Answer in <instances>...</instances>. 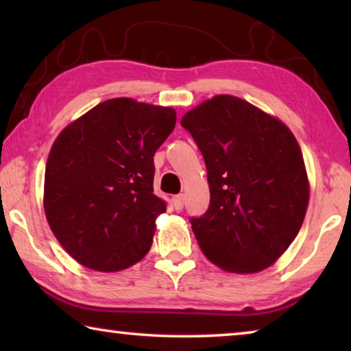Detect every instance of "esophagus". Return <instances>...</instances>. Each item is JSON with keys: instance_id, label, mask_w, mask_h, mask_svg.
Listing matches in <instances>:
<instances>
[{"instance_id": "1", "label": "esophagus", "mask_w": 351, "mask_h": 351, "mask_svg": "<svg viewBox=\"0 0 351 351\" xmlns=\"http://www.w3.org/2000/svg\"><path fill=\"white\" fill-rule=\"evenodd\" d=\"M171 203H173V207L176 210H181L184 206V195H176V197L171 199Z\"/></svg>"}]
</instances>
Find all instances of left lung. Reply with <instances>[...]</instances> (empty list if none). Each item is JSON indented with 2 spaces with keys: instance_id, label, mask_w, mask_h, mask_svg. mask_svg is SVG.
<instances>
[{
  "instance_id": "obj_1",
  "label": "left lung",
  "mask_w": 351,
  "mask_h": 351,
  "mask_svg": "<svg viewBox=\"0 0 351 351\" xmlns=\"http://www.w3.org/2000/svg\"><path fill=\"white\" fill-rule=\"evenodd\" d=\"M181 125L203 153L210 206L192 218L201 251L234 274H255L299 234L310 201L304 154L274 116L230 94L187 111Z\"/></svg>"
}]
</instances>
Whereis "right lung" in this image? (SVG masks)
<instances>
[{
  "label": "right lung",
  "instance_id": "obj_1",
  "mask_svg": "<svg viewBox=\"0 0 351 351\" xmlns=\"http://www.w3.org/2000/svg\"><path fill=\"white\" fill-rule=\"evenodd\" d=\"M176 111L130 97L105 100L64 127L46 161L47 224L85 268L117 272L150 251L165 203L153 193V156Z\"/></svg>",
  "mask_w": 351,
  "mask_h": 351
}]
</instances>
